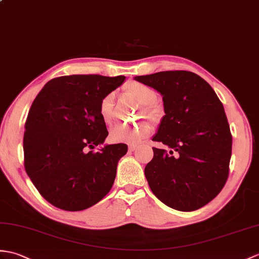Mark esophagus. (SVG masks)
Masks as SVG:
<instances>
[{
  "instance_id": "obj_1",
  "label": "esophagus",
  "mask_w": 259,
  "mask_h": 259,
  "mask_svg": "<svg viewBox=\"0 0 259 259\" xmlns=\"http://www.w3.org/2000/svg\"><path fill=\"white\" fill-rule=\"evenodd\" d=\"M136 150H137V146H132V144H131V146H129V151L130 152H134V151H136Z\"/></svg>"
}]
</instances>
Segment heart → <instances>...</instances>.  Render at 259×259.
Returning a JSON list of instances; mask_svg holds the SVG:
<instances>
[{"mask_svg":"<svg viewBox=\"0 0 259 259\" xmlns=\"http://www.w3.org/2000/svg\"><path fill=\"white\" fill-rule=\"evenodd\" d=\"M125 93L137 104L141 105L144 117L150 120H157L160 116V108L154 104L157 93L154 89L144 83L132 81L125 86ZM99 113L105 122H110L113 118V94H108L101 99ZM151 134V127L146 122L125 124L117 123L109 131V138L112 142L137 144Z\"/></svg>","mask_w":259,"mask_h":259,"instance_id":"1","label":"heart"}]
</instances>
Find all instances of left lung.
<instances>
[{
    "instance_id": "8db88e82",
    "label": "left lung",
    "mask_w": 259,
    "mask_h": 259,
    "mask_svg": "<svg viewBox=\"0 0 259 259\" xmlns=\"http://www.w3.org/2000/svg\"><path fill=\"white\" fill-rule=\"evenodd\" d=\"M135 79L162 95L165 115L152 140L144 169L153 194L165 205L195 211L218 195L227 181L232 135L223 104L202 77L186 70L160 71Z\"/></svg>"
}]
</instances>
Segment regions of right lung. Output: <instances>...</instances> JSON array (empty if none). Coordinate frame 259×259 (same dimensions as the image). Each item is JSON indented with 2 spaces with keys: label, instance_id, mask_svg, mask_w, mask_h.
<instances>
[{
  "label": "right lung",
  "instance_id": "right-lung-1",
  "mask_svg": "<svg viewBox=\"0 0 259 259\" xmlns=\"http://www.w3.org/2000/svg\"><path fill=\"white\" fill-rule=\"evenodd\" d=\"M124 76L70 75L54 78L36 96L24 132V165L47 202L65 211H82L102 200L115 182L124 143L106 144L101 99Z\"/></svg>",
  "mask_w": 259,
  "mask_h": 259
}]
</instances>
